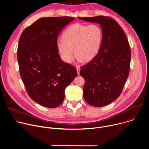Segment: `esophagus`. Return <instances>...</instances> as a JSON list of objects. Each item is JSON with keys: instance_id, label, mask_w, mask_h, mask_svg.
Wrapping results in <instances>:
<instances>
[{"instance_id": "1", "label": "esophagus", "mask_w": 149, "mask_h": 149, "mask_svg": "<svg viewBox=\"0 0 149 149\" xmlns=\"http://www.w3.org/2000/svg\"><path fill=\"white\" fill-rule=\"evenodd\" d=\"M79 71H80V69L79 67H77V72L78 75H79Z\"/></svg>"}]
</instances>
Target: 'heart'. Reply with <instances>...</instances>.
I'll list each match as a JSON object with an SVG mask.
<instances>
[{
  "mask_svg": "<svg viewBox=\"0 0 149 149\" xmlns=\"http://www.w3.org/2000/svg\"><path fill=\"white\" fill-rule=\"evenodd\" d=\"M102 40V31L97 25L76 23L63 33L62 39L56 41V48L61 59L70 63L74 54L78 61L87 62L98 54Z\"/></svg>",
  "mask_w": 149,
  "mask_h": 149,
  "instance_id": "1",
  "label": "heart"
}]
</instances>
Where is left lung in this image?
<instances>
[{"label": "left lung", "mask_w": 149, "mask_h": 149, "mask_svg": "<svg viewBox=\"0 0 149 149\" xmlns=\"http://www.w3.org/2000/svg\"><path fill=\"white\" fill-rule=\"evenodd\" d=\"M78 18L97 23L102 29V40L98 54L81 67L79 73L85 79V101L94 107H103L116 100L123 91L130 71V45L122 28L113 18Z\"/></svg>", "instance_id": "8db88e82"}]
</instances>
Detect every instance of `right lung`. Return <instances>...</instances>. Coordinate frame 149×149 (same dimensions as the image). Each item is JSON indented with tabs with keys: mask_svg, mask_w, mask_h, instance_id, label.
Listing matches in <instances>:
<instances>
[{
	"mask_svg": "<svg viewBox=\"0 0 149 149\" xmlns=\"http://www.w3.org/2000/svg\"><path fill=\"white\" fill-rule=\"evenodd\" d=\"M74 19L42 17L20 36L17 57L20 77L30 98L44 107L61 105L66 87L77 76L75 68L61 60L56 48L59 33Z\"/></svg>",
	"mask_w": 149,
	"mask_h": 149,
	"instance_id": "add662e5",
	"label": "right lung"
}]
</instances>
